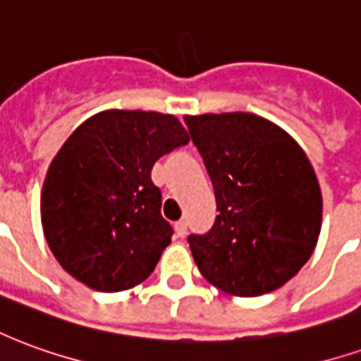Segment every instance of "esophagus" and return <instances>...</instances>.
Wrapping results in <instances>:
<instances>
[{"instance_id":"obj_1","label":"esophagus","mask_w":361,"mask_h":361,"mask_svg":"<svg viewBox=\"0 0 361 361\" xmlns=\"http://www.w3.org/2000/svg\"><path fill=\"white\" fill-rule=\"evenodd\" d=\"M176 234H178V238H183V235L188 234V222L185 220H180V222H176Z\"/></svg>"}]
</instances>
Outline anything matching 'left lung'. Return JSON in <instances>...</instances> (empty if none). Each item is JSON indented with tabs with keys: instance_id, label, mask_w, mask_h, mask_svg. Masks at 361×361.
<instances>
[{
	"instance_id": "obj_1",
	"label": "left lung",
	"mask_w": 361,
	"mask_h": 361,
	"mask_svg": "<svg viewBox=\"0 0 361 361\" xmlns=\"http://www.w3.org/2000/svg\"><path fill=\"white\" fill-rule=\"evenodd\" d=\"M216 197L207 234L188 238L199 271L232 295H261L298 274L317 245L323 199L302 147L245 111L185 116Z\"/></svg>"
}]
</instances>
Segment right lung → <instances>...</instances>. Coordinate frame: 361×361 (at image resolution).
<instances>
[{
    "label": "right lung",
    "instance_id": "1",
    "mask_svg": "<svg viewBox=\"0 0 361 361\" xmlns=\"http://www.w3.org/2000/svg\"><path fill=\"white\" fill-rule=\"evenodd\" d=\"M188 142L178 118L142 110L100 111L63 142L44 180L40 214L54 257L73 279L98 292L149 279L173 234L150 172Z\"/></svg>",
    "mask_w": 361,
    "mask_h": 361
}]
</instances>
